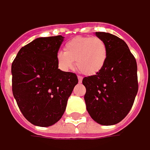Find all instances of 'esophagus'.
Returning <instances> with one entry per match:
<instances>
[{
    "mask_svg": "<svg viewBox=\"0 0 150 150\" xmlns=\"http://www.w3.org/2000/svg\"><path fill=\"white\" fill-rule=\"evenodd\" d=\"M78 79H79V83H82V80H83V78L81 76H78Z\"/></svg>",
    "mask_w": 150,
    "mask_h": 150,
    "instance_id": "34e87169",
    "label": "esophagus"
}]
</instances>
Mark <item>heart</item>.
Here are the masks:
<instances>
[{
	"label": "heart",
	"mask_w": 150,
	"mask_h": 150,
	"mask_svg": "<svg viewBox=\"0 0 150 150\" xmlns=\"http://www.w3.org/2000/svg\"><path fill=\"white\" fill-rule=\"evenodd\" d=\"M108 57L106 43L99 37L78 36L66 43L63 52L56 55L59 67L67 71L73 67L74 62L79 71L93 76L102 70Z\"/></svg>",
	"instance_id": "heart-1"
}]
</instances>
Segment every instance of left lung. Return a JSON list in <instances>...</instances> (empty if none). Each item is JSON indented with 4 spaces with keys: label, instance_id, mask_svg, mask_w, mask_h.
<instances>
[{
    "label": "left lung",
    "instance_id": "obj_1",
    "mask_svg": "<svg viewBox=\"0 0 150 150\" xmlns=\"http://www.w3.org/2000/svg\"><path fill=\"white\" fill-rule=\"evenodd\" d=\"M106 43L108 57L104 67L85 77L84 100L88 114L101 125H114L129 113L139 90L137 62L126 42L116 35L96 32Z\"/></svg>",
    "mask_w": 150,
    "mask_h": 150
}]
</instances>
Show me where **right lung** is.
<instances>
[{"mask_svg":"<svg viewBox=\"0 0 150 150\" xmlns=\"http://www.w3.org/2000/svg\"><path fill=\"white\" fill-rule=\"evenodd\" d=\"M62 35L38 38L22 47L11 64L12 94L27 120L39 127L57 122L79 83L75 73L58 69Z\"/></svg>","mask_w":150,"mask_h":150,"instance_id":"right-lung-1","label":"right lung"}]
</instances>
